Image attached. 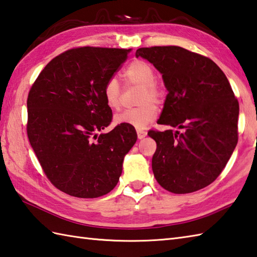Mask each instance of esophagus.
<instances>
[{
	"mask_svg": "<svg viewBox=\"0 0 257 257\" xmlns=\"http://www.w3.org/2000/svg\"><path fill=\"white\" fill-rule=\"evenodd\" d=\"M137 135H138V138H139V139H143V138H145L146 136H147V132H145V130L138 129V130H137Z\"/></svg>",
	"mask_w": 257,
	"mask_h": 257,
	"instance_id": "obj_1",
	"label": "esophagus"
}]
</instances>
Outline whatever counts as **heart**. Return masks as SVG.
I'll list each match as a JSON object with an SVG mask.
<instances>
[{"label":"heart","instance_id":"b5f03b06","mask_svg":"<svg viewBox=\"0 0 257 257\" xmlns=\"http://www.w3.org/2000/svg\"><path fill=\"white\" fill-rule=\"evenodd\" d=\"M122 79L125 85L139 86L137 96L138 107L127 109L114 117V121L136 129H143L155 120L159 105L163 100L165 91L162 86L155 79V68L144 59H135L122 69ZM102 95L107 106L118 110L121 105V88L116 78H109L102 87Z\"/></svg>","mask_w":257,"mask_h":257}]
</instances>
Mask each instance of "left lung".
<instances>
[{
    "mask_svg": "<svg viewBox=\"0 0 257 257\" xmlns=\"http://www.w3.org/2000/svg\"><path fill=\"white\" fill-rule=\"evenodd\" d=\"M136 56L154 64L169 91L158 123L182 130H149L157 143L156 180L177 194L207 187L238 139V101L225 74L209 57L180 46L141 47Z\"/></svg>",
    "mask_w": 257,
    "mask_h": 257,
    "instance_id": "8db88e82",
    "label": "left lung"
}]
</instances>
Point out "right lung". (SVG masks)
<instances>
[{"instance_id": "obj_1", "label": "right lung", "mask_w": 257, "mask_h": 257, "mask_svg": "<svg viewBox=\"0 0 257 257\" xmlns=\"http://www.w3.org/2000/svg\"><path fill=\"white\" fill-rule=\"evenodd\" d=\"M130 50L76 47L53 58L27 97V136L54 187L76 198L92 199L116 187L125 154L137 140L134 127L110 124L112 111L102 87Z\"/></svg>"}]
</instances>
